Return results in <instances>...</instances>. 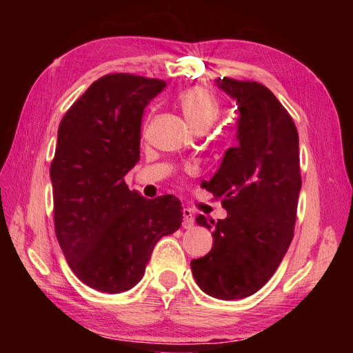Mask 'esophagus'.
Segmentation results:
<instances>
[{"label":"esophagus","mask_w":353,"mask_h":353,"mask_svg":"<svg viewBox=\"0 0 353 353\" xmlns=\"http://www.w3.org/2000/svg\"><path fill=\"white\" fill-rule=\"evenodd\" d=\"M182 213H183V223H182V227H183V229H191V227L194 225L193 210H191V208H183Z\"/></svg>","instance_id":"1"}]
</instances>
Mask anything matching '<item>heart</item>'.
I'll use <instances>...</instances> for the list:
<instances>
[{"label":"heart","instance_id":"obj_1","mask_svg":"<svg viewBox=\"0 0 353 353\" xmlns=\"http://www.w3.org/2000/svg\"><path fill=\"white\" fill-rule=\"evenodd\" d=\"M177 104L190 126L204 132L216 121L221 113V103L205 87H190L177 97Z\"/></svg>","mask_w":353,"mask_h":353}]
</instances>
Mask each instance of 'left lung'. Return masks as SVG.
Wrapping results in <instances>:
<instances>
[{
	"instance_id": "8db88e82",
	"label": "left lung",
	"mask_w": 353,
	"mask_h": 353,
	"mask_svg": "<svg viewBox=\"0 0 353 353\" xmlns=\"http://www.w3.org/2000/svg\"><path fill=\"white\" fill-rule=\"evenodd\" d=\"M216 83L236 99L240 145L227 149L204 183L227 218L210 221L213 248L191 260V271L208 296L234 301L254 294L277 271L294 235L302 177L296 124L270 88L232 77ZM196 223L212 229L202 214Z\"/></svg>"
}]
</instances>
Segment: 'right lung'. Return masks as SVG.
I'll use <instances>...</instances> for the list:
<instances>
[{
	"instance_id": "right-lung-1",
	"label": "right lung",
	"mask_w": 353,
	"mask_h": 353,
	"mask_svg": "<svg viewBox=\"0 0 353 353\" xmlns=\"http://www.w3.org/2000/svg\"><path fill=\"white\" fill-rule=\"evenodd\" d=\"M160 79L105 74L65 113L50 176L56 236L77 279L93 290L128 291L140 282L160 238L182 224V204L146 199L124 176L140 160L143 110Z\"/></svg>"
}]
</instances>
